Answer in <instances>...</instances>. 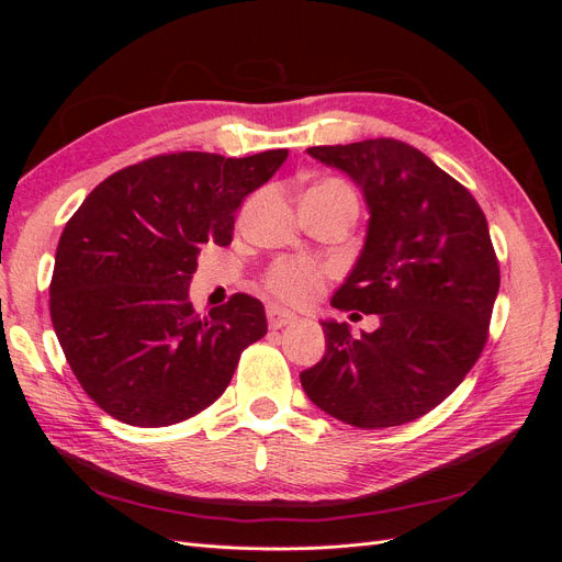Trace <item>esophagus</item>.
<instances>
[{
	"instance_id": "esophagus-1",
	"label": "esophagus",
	"mask_w": 562,
	"mask_h": 562,
	"mask_svg": "<svg viewBox=\"0 0 562 562\" xmlns=\"http://www.w3.org/2000/svg\"><path fill=\"white\" fill-rule=\"evenodd\" d=\"M267 321H269L271 328L279 330V328H285V326H291V323H295L297 316L293 312L283 310V307H277V304H269V307H267Z\"/></svg>"
}]
</instances>
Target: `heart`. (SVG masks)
Instances as JSON below:
<instances>
[{
    "instance_id": "heart-1",
    "label": "heart",
    "mask_w": 562,
    "mask_h": 562,
    "mask_svg": "<svg viewBox=\"0 0 562 562\" xmlns=\"http://www.w3.org/2000/svg\"><path fill=\"white\" fill-rule=\"evenodd\" d=\"M326 192H349V187L339 180H323L310 187V190L304 192V199L326 194ZM326 274H328L326 267L307 258L279 260L267 271V288L283 302L304 304L321 293Z\"/></svg>"
}]
</instances>
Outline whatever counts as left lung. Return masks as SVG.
Wrapping results in <instances>:
<instances>
[{"label": "left lung", "instance_id": "obj_1", "mask_svg": "<svg viewBox=\"0 0 562 562\" xmlns=\"http://www.w3.org/2000/svg\"><path fill=\"white\" fill-rule=\"evenodd\" d=\"M307 155L361 187L366 244L330 304L380 314V328L351 337L347 323L321 321L326 353L302 389L351 427H398L443 403L485 347L499 293L487 220L464 184L401 140Z\"/></svg>", "mask_w": 562, "mask_h": 562}]
</instances>
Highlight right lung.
<instances>
[{"label":"right lung","instance_id":"1","mask_svg":"<svg viewBox=\"0 0 562 562\" xmlns=\"http://www.w3.org/2000/svg\"><path fill=\"white\" fill-rule=\"evenodd\" d=\"M285 157L161 155L112 173L67 220L50 321L81 389L108 415L131 427L194 417L267 335L260 300L236 293L201 316L190 281L201 246L232 244L236 211Z\"/></svg>","mask_w":562,"mask_h":562}]
</instances>
